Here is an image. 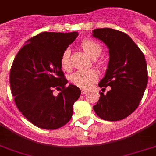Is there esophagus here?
I'll use <instances>...</instances> for the list:
<instances>
[{
    "instance_id": "1",
    "label": "esophagus",
    "mask_w": 156,
    "mask_h": 156,
    "mask_svg": "<svg viewBox=\"0 0 156 156\" xmlns=\"http://www.w3.org/2000/svg\"><path fill=\"white\" fill-rule=\"evenodd\" d=\"M87 91H86V90H83V89H82L81 90V94H87Z\"/></svg>"
}]
</instances>
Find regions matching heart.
Segmentation results:
<instances>
[{
  "instance_id": "1",
  "label": "heart",
  "mask_w": 156,
  "mask_h": 156,
  "mask_svg": "<svg viewBox=\"0 0 156 156\" xmlns=\"http://www.w3.org/2000/svg\"><path fill=\"white\" fill-rule=\"evenodd\" d=\"M81 46L85 53L94 59L96 65H100V62L95 58H98L102 52V47L98 42L91 39H84L81 42ZM61 65L62 69L69 70L71 68L70 65V51L69 49L63 52L61 58ZM98 74L94 70H78L70 76V82L73 84L81 88L87 89L90 87L98 80Z\"/></svg>"
}]
</instances>
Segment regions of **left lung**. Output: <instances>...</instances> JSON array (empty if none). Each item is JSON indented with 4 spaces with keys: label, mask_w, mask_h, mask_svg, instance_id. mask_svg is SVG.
I'll list each match as a JSON object with an SVG mask.
<instances>
[{
    "label": "left lung",
    "mask_w": 156,
    "mask_h": 156,
    "mask_svg": "<svg viewBox=\"0 0 156 156\" xmlns=\"http://www.w3.org/2000/svg\"><path fill=\"white\" fill-rule=\"evenodd\" d=\"M92 36L109 49V62L100 98L93 106L94 112L106 121H120L135 111L147 87L148 76L143 52L127 34L111 28L93 30ZM110 87L104 93L105 87Z\"/></svg>",
    "instance_id": "left-lung-1"
}]
</instances>
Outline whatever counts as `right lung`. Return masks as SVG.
<instances>
[{"instance_id": "add662e5", "label": "right lung", "mask_w": 156, "mask_h": 156, "mask_svg": "<svg viewBox=\"0 0 156 156\" xmlns=\"http://www.w3.org/2000/svg\"><path fill=\"white\" fill-rule=\"evenodd\" d=\"M77 32H42L32 37L16 54L10 70V86L17 108L29 122L44 129H56L70 121L80 90L62 70L63 52ZM59 88L57 97L52 88Z\"/></svg>"}]
</instances>
